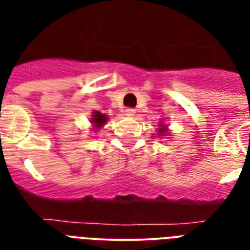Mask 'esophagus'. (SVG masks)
Wrapping results in <instances>:
<instances>
[{
  "label": "esophagus",
  "mask_w": 250,
  "mask_h": 250,
  "mask_svg": "<svg viewBox=\"0 0 250 250\" xmlns=\"http://www.w3.org/2000/svg\"><path fill=\"white\" fill-rule=\"evenodd\" d=\"M135 113H136V110H135V109H127V110H125V115H127V117H129V118L135 117Z\"/></svg>",
  "instance_id": "esophagus-1"
}]
</instances>
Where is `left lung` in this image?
Here are the masks:
<instances>
[{
  "instance_id": "left-lung-1",
  "label": "left lung",
  "mask_w": 250,
  "mask_h": 250,
  "mask_svg": "<svg viewBox=\"0 0 250 250\" xmlns=\"http://www.w3.org/2000/svg\"><path fill=\"white\" fill-rule=\"evenodd\" d=\"M158 135L160 136H166V135H168V132H170V129H168V125H165L164 122H160V125H158Z\"/></svg>"
}]
</instances>
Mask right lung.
Listing matches in <instances>:
<instances>
[{"instance_id": "obj_1", "label": "right lung", "mask_w": 250, "mask_h": 250, "mask_svg": "<svg viewBox=\"0 0 250 250\" xmlns=\"http://www.w3.org/2000/svg\"><path fill=\"white\" fill-rule=\"evenodd\" d=\"M107 119H109V117L106 114H102L100 111H92V117H90L89 121L92 127L94 128L93 131H98L101 127H104Z\"/></svg>"}]
</instances>
